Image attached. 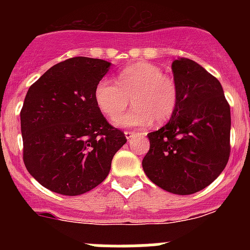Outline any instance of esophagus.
<instances>
[{"label": "esophagus", "instance_id": "1", "mask_svg": "<svg viewBox=\"0 0 250 250\" xmlns=\"http://www.w3.org/2000/svg\"><path fill=\"white\" fill-rule=\"evenodd\" d=\"M134 135H135V132H134V131H129V130H126V131H125V136H126L127 140L132 139V136H134Z\"/></svg>", "mask_w": 250, "mask_h": 250}]
</instances>
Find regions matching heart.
<instances>
[{
  "label": "heart",
  "instance_id": "heart-1",
  "mask_svg": "<svg viewBox=\"0 0 250 250\" xmlns=\"http://www.w3.org/2000/svg\"><path fill=\"white\" fill-rule=\"evenodd\" d=\"M131 98L136 107L126 115L115 119L119 127H145L152 121L164 123L171 118L178 105V87L159 66L136 62L118 75L116 83L103 79L95 87V101L109 118H117Z\"/></svg>",
  "mask_w": 250,
  "mask_h": 250
}]
</instances>
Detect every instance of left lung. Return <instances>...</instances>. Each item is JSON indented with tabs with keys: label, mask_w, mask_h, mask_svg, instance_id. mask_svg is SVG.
Wrapping results in <instances>:
<instances>
[{
	"label": "left lung",
	"mask_w": 250,
	"mask_h": 250,
	"mask_svg": "<svg viewBox=\"0 0 250 250\" xmlns=\"http://www.w3.org/2000/svg\"><path fill=\"white\" fill-rule=\"evenodd\" d=\"M178 105L170 120L147 134L143 159L147 178L159 188L189 195L215 180L230 152V107L220 83L195 61L171 63Z\"/></svg>",
	"instance_id": "8db88e82"
}]
</instances>
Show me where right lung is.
Masks as SVG:
<instances>
[{"label":"right lung","instance_id":"right-lung-1","mask_svg":"<svg viewBox=\"0 0 250 250\" xmlns=\"http://www.w3.org/2000/svg\"><path fill=\"white\" fill-rule=\"evenodd\" d=\"M111 62L72 57L54 65L30 86L21 110L23 161L48 190L81 195L109 175L126 143L95 101V87Z\"/></svg>","mask_w":250,"mask_h":250}]
</instances>
